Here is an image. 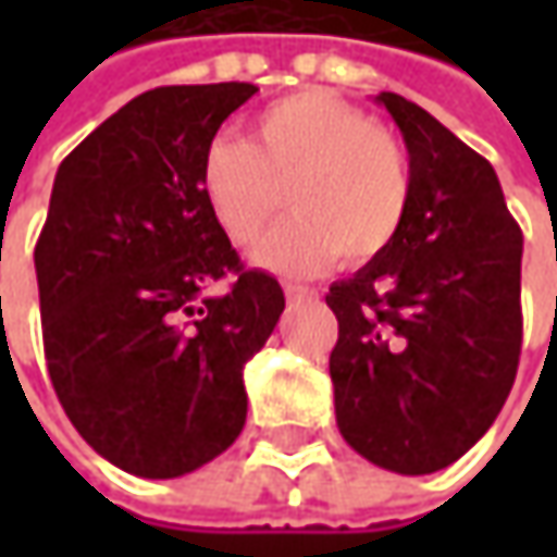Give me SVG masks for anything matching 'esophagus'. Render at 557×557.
I'll use <instances>...</instances> for the list:
<instances>
[{
  "mask_svg": "<svg viewBox=\"0 0 557 557\" xmlns=\"http://www.w3.org/2000/svg\"><path fill=\"white\" fill-rule=\"evenodd\" d=\"M285 294H288V300H312L315 297V290L304 288V285H285Z\"/></svg>",
  "mask_w": 557,
  "mask_h": 557,
  "instance_id": "esophagus-1",
  "label": "esophagus"
}]
</instances>
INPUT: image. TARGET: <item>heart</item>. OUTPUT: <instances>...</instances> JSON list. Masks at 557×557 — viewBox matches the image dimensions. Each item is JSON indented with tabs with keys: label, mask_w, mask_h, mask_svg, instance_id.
<instances>
[{
	"label": "heart",
	"mask_w": 557,
	"mask_h": 557,
	"mask_svg": "<svg viewBox=\"0 0 557 557\" xmlns=\"http://www.w3.org/2000/svg\"><path fill=\"white\" fill-rule=\"evenodd\" d=\"M198 188L232 245H253L282 207L294 213L253 263L310 275L341 257L347 267L377 260L409 213L412 173L403 145L366 111L325 89H304L263 108L250 139L216 136L198 163Z\"/></svg>",
	"instance_id": "heart-1"
}]
</instances>
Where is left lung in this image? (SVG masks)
<instances>
[{
  "mask_svg": "<svg viewBox=\"0 0 557 557\" xmlns=\"http://www.w3.org/2000/svg\"><path fill=\"white\" fill-rule=\"evenodd\" d=\"M409 213L377 260L334 282V416L362 459L434 474L490 431L518 374L524 235L486 158L396 92Z\"/></svg>",
  "mask_w": 557,
  "mask_h": 557,
  "instance_id": "left-lung-1",
  "label": "left lung"
}]
</instances>
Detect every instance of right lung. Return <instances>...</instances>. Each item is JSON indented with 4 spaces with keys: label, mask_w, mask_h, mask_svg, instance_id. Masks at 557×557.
I'll return each mask as SVG.
<instances>
[{
    "label": "right lung",
    "mask_w": 557,
    "mask_h": 557,
    "mask_svg": "<svg viewBox=\"0 0 557 557\" xmlns=\"http://www.w3.org/2000/svg\"><path fill=\"white\" fill-rule=\"evenodd\" d=\"M250 83L141 92L54 173L33 250L49 377L79 437L136 478L213 461L247 418L245 366L285 310L245 269L198 188V163ZM225 274V295L206 288Z\"/></svg>",
    "instance_id": "1"
}]
</instances>
